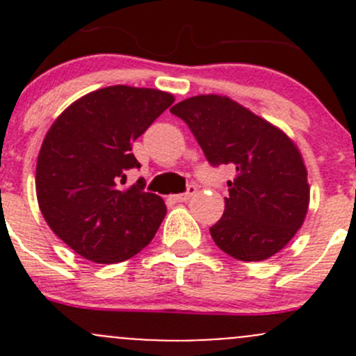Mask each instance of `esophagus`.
Wrapping results in <instances>:
<instances>
[{
  "instance_id": "34e87169",
  "label": "esophagus",
  "mask_w": 356,
  "mask_h": 356,
  "mask_svg": "<svg viewBox=\"0 0 356 356\" xmlns=\"http://www.w3.org/2000/svg\"><path fill=\"white\" fill-rule=\"evenodd\" d=\"M195 193H196L195 186H189L188 191L181 193V195H174V196H172V198H174V201H177V203H182V201H188L189 198H191V196L195 195Z\"/></svg>"
}]
</instances>
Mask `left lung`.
Here are the masks:
<instances>
[{"label":"left lung","instance_id":"obj_1","mask_svg":"<svg viewBox=\"0 0 356 356\" xmlns=\"http://www.w3.org/2000/svg\"><path fill=\"white\" fill-rule=\"evenodd\" d=\"M170 111L189 125L213 167L236 168L224 215L210 227L215 245L243 261L279 253L310 203L307 167L293 139L227 96H193Z\"/></svg>","mask_w":356,"mask_h":356}]
</instances>
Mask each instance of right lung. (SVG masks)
Masks as SVG:
<instances>
[{"label":"right lung","mask_w":356,"mask_h":356,"mask_svg":"<svg viewBox=\"0 0 356 356\" xmlns=\"http://www.w3.org/2000/svg\"><path fill=\"white\" fill-rule=\"evenodd\" d=\"M174 103L170 92L110 86L82 96L58 115L39 149L35 195L51 231L96 264H118L155 238L163 200L131 188L125 170L139 168L132 143Z\"/></svg>","instance_id":"1"}]
</instances>
